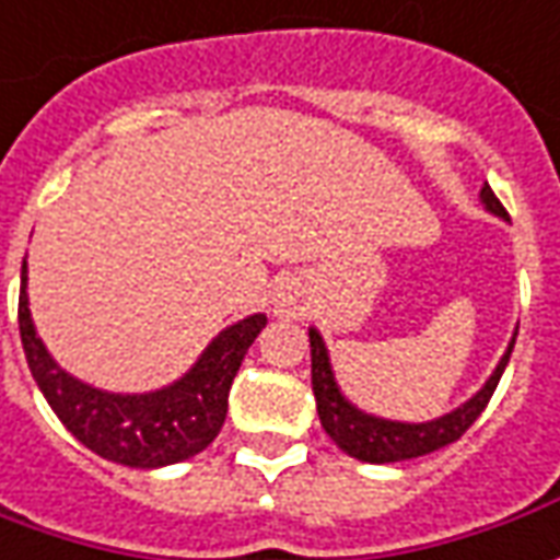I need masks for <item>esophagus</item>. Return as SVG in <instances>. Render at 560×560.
<instances>
[{"mask_svg":"<svg viewBox=\"0 0 560 560\" xmlns=\"http://www.w3.org/2000/svg\"><path fill=\"white\" fill-rule=\"evenodd\" d=\"M300 303H303V300L296 296V288H291V284H281L279 291H276V296H272V306H276L279 315H300V312H303Z\"/></svg>","mask_w":560,"mask_h":560,"instance_id":"34e87169","label":"esophagus"}]
</instances>
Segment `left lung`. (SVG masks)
I'll return each mask as SVG.
<instances>
[{
    "label": "left lung",
    "mask_w": 560,
    "mask_h": 560,
    "mask_svg": "<svg viewBox=\"0 0 560 560\" xmlns=\"http://www.w3.org/2000/svg\"><path fill=\"white\" fill-rule=\"evenodd\" d=\"M481 201H485V208H488L490 214L509 217L488 184L481 189ZM310 346L312 392H315V408H318V420L325 425V432L337 441L340 451L355 456L361 463H401V459L425 456L432 454V451L447 447V444H454L481 417V410L488 408L490 395L497 389L505 364H509V355L515 349V337H512V343H509L505 355L497 364V371L490 374L488 383L475 392L466 405H459L456 410L444 413L439 420H429V423H398V420H383V417L359 410L352 401H346V395L337 386L334 371H330L325 340H322V334L315 328H310Z\"/></svg>",
    "instance_id": "8db88e82"
}]
</instances>
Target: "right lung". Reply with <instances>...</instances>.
Wrapping results in <instances>:
<instances>
[{
    "label": "right lung",
    "instance_id": "add662e5",
    "mask_svg": "<svg viewBox=\"0 0 560 560\" xmlns=\"http://www.w3.org/2000/svg\"><path fill=\"white\" fill-rule=\"evenodd\" d=\"M18 325L26 364L57 420L89 451L131 469H159L189 459L217 439L230 408V386L266 315H248L220 330L177 383L143 395L94 389L57 364L30 318L26 260L21 269Z\"/></svg>",
    "mask_w": 560,
    "mask_h": 560
}]
</instances>
